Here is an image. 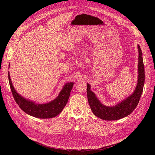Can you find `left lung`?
Wrapping results in <instances>:
<instances>
[{
	"label": "left lung",
	"instance_id": "1",
	"mask_svg": "<svg viewBox=\"0 0 155 155\" xmlns=\"http://www.w3.org/2000/svg\"><path fill=\"white\" fill-rule=\"evenodd\" d=\"M138 48V78L135 91L127 98L114 107H107L101 104L94 93L91 91V86L87 84V97L89 105L93 114L104 120H117L129 115L139 103L143 92L145 82V70L142 58V52L140 46Z\"/></svg>",
	"mask_w": 155,
	"mask_h": 155
}]
</instances>
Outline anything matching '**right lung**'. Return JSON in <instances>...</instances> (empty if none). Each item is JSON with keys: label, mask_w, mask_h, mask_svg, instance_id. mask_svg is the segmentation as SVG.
I'll return each instance as SVG.
<instances>
[{"label": "right lung", "mask_w": 155, "mask_h": 155, "mask_svg": "<svg viewBox=\"0 0 155 155\" xmlns=\"http://www.w3.org/2000/svg\"><path fill=\"white\" fill-rule=\"evenodd\" d=\"M8 79L13 96L21 109L26 114L38 118H51L61 113L67 105L74 83H67L64 86L59 96L48 104H36L34 102L25 99L15 91L8 72Z\"/></svg>", "instance_id": "add662e5"}]
</instances>
